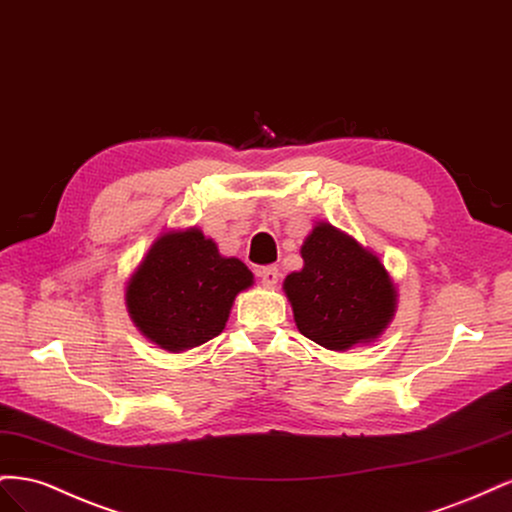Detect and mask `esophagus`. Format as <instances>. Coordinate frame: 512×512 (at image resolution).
Returning <instances> with one entry per match:
<instances>
[{
	"mask_svg": "<svg viewBox=\"0 0 512 512\" xmlns=\"http://www.w3.org/2000/svg\"><path fill=\"white\" fill-rule=\"evenodd\" d=\"M258 277L265 286H275L277 280H280V271H277V267H273V265L262 267V269H258Z\"/></svg>",
	"mask_w": 512,
	"mask_h": 512,
	"instance_id": "1",
	"label": "esophagus"
}]
</instances>
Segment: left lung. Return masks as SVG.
Instances as JSON below:
<instances>
[{
  "mask_svg": "<svg viewBox=\"0 0 512 512\" xmlns=\"http://www.w3.org/2000/svg\"><path fill=\"white\" fill-rule=\"evenodd\" d=\"M301 256L303 269L284 280L297 329L337 352L378 339L397 307L395 284L380 258L327 222L309 232Z\"/></svg>",
  "mask_w": 512,
  "mask_h": 512,
  "instance_id": "obj_1",
  "label": "left lung"
}]
</instances>
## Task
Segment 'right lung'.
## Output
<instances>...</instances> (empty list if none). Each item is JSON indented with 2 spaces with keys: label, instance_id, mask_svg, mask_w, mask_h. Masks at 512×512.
<instances>
[{
  "label": "right lung",
  "instance_id": "obj_1",
  "mask_svg": "<svg viewBox=\"0 0 512 512\" xmlns=\"http://www.w3.org/2000/svg\"><path fill=\"white\" fill-rule=\"evenodd\" d=\"M254 275L239 258H226L198 228L160 235L126 286L132 322L168 352L192 350L218 337L239 292Z\"/></svg>",
  "mask_w": 512,
  "mask_h": 512
}]
</instances>
